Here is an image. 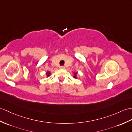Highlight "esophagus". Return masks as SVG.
Wrapping results in <instances>:
<instances>
[{"label":"esophagus","mask_w":132,"mask_h":132,"mask_svg":"<svg viewBox=\"0 0 132 132\" xmlns=\"http://www.w3.org/2000/svg\"><path fill=\"white\" fill-rule=\"evenodd\" d=\"M60 68L61 69H65V67L63 66H61L60 67Z\"/></svg>","instance_id":"obj_1"}]
</instances>
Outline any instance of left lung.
<instances>
[{
  "label": "left lung",
  "mask_w": 132,
  "mask_h": 132,
  "mask_svg": "<svg viewBox=\"0 0 132 132\" xmlns=\"http://www.w3.org/2000/svg\"><path fill=\"white\" fill-rule=\"evenodd\" d=\"M76 75H77V73L75 72V73H74V76H73V78H75V79L77 78V77H76Z\"/></svg>",
  "instance_id": "left-lung-1"
}]
</instances>
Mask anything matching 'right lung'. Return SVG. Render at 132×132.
<instances>
[{
	"instance_id": "right-lung-1",
	"label": "right lung",
	"mask_w": 132,
	"mask_h": 132,
	"mask_svg": "<svg viewBox=\"0 0 132 132\" xmlns=\"http://www.w3.org/2000/svg\"><path fill=\"white\" fill-rule=\"evenodd\" d=\"M46 74H47V77H48V76H50V74H51V73H50V72L48 71V72H47V73H46Z\"/></svg>"
}]
</instances>
